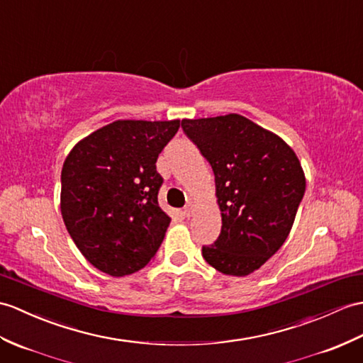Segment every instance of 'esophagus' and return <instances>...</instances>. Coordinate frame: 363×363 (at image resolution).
I'll return each mask as SVG.
<instances>
[{
    "label": "esophagus",
    "mask_w": 363,
    "mask_h": 363,
    "mask_svg": "<svg viewBox=\"0 0 363 363\" xmlns=\"http://www.w3.org/2000/svg\"><path fill=\"white\" fill-rule=\"evenodd\" d=\"M191 215H193V204H191V202H189V204L184 207V216L190 218Z\"/></svg>",
    "instance_id": "1"
}]
</instances>
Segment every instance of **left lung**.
Returning <instances> with one entry per match:
<instances>
[{
  "label": "left lung",
  "mask_w": 363,
  "mask_h": 363,
  "mask_svg": "<svg viewBox=\"0 0 363 363\" xmlns=\"http://www.w3.org/2000/svg\"><path fill=\"white\" fill-rule=\"evenodd\" d=\"M181 126L212 167L223 218L220 237L202 246V257L225 275H249L291 232L306 187L298 157L240 114L184 119Z\"/></svg>",
  "instance_id": "1"
}]
</instances>
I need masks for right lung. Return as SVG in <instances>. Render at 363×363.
Instances as JSON below:
<instances>
[{
	"label": "right lung",
	"instance_id": "1",
	"mask_svg": "<svg viewBox=\"0 0 363 363\" xmlns=\"http://www.w3.org/2000/svg\"><path fill=\"white\" fill-rule=\"evenodd\" d=\"M179 121H117L89 134L62 168V216L89 263L108 275L140 271L156 255L172 218L157 204V156Z\"/></svg>",
	"mask_w": 363,
	"mask_h": 363
}]
</instances>
